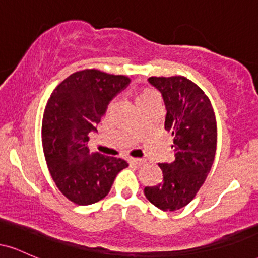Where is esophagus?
<instances>
[{
    "mask_svg": "<svg viewBox=\"0 0 258 258\" xmlns=\"http://www.w3.org/2000/svg\"><path fill=\"white\" fill-rule=\"evenodd\" d=\"M128 162H130V164H133V165H142V164H146V160L138 159V158H130Z\"/></svg>",
    "mask_w": 258,
    "mask_h": 258,
    "instance_id": "1",
    "label": "esophagus"
}]
</instances>
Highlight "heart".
<instances>
[{"label":"heart","mask_w":258,"mask_h":258,"mask_svg":"<svg viewBox=\"0 0 258 258\" xmlns=\"http://www.w3.org/2000/svg\"><path fill=\"white\" fill-rule=\"evenodd\" d=\"M152 98H155V94H154L150 90H147V88H144V90H142L141 92H139L137 103L142 102V100H147V99H152Z\"/></svg>","instance_id":"obj_1"}]
</instances>
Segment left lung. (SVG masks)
Returning <instances> with one entry per match:
<instances>
[{
	"instance_id": "1",
	"label": "left lung",
	"mask_w": 258,
	"mask_h": 258,
	"mask_svg": "<svg viewBox=\"0 0 258 258\" xmlns=\"http://www.w3.org/2000/svg\"><path fill=\"white\" fill-rule=\"evenodd\" d=\"M166 106L165 130L173 136L174 160L159 164L161 183L144 194L162 211H176L194 199L211 170L217 146V125L209 97L184 76L148 79Z\"/></svg>"
}]
</instances>
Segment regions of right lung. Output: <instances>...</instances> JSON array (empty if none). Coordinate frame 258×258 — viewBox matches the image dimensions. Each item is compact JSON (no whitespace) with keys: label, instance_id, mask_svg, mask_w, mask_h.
Here are the masks:
<instances>
[{"label":"right lung","instance_id":"right-lung-1","mask_svg":"<svg viewBox=\"0 0 258 258\" xmlns=\"http://www.w3.org/2000/svg\"><path fill=\"white\" fill-rule=\"evenodd\" d=\"M130 80L96 69L72 74L52 92L42 120V146L47 166L64 197L78 205L105 198L121 170L122 159L91 153L90 133L108 104Z\"/></svg>","mask_w":258,"mask_h":258}]
</instances>
